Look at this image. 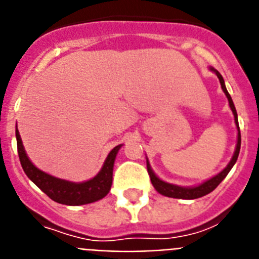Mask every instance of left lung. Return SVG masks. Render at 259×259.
<instances>
[{
    "label": "left lung",
    "mask_w": 259,
    "mask_h": 259,
    "mask_svg": "<svg viewBox=\"0 0 259 259\" xmlns=\"http://www.w3.org/2000/svg\"><path fill=\"white\" fill-rule=\"evenodd\" d=\"M210 70L213 71V73L218 75V78H219L220 84H222V90H223L224 94H226L227 99H228L229 107H231L233 116H235V122H236V126H237V132H238L237 145H236L235 154H233L232 159H231V161L228 163V165H227V167L224 168L222 172L218 173L217 176L211 177V179L207 180V181H204V183L201 184V185L193 186V188H184V186L173 185V184L165 183V181L160 180L159 177L156 176V175H155L154 170L151 169V165H150V163H148V160H147V172H148V175H150V179H151L152 185H154V188L156 189L157 193H160L161 195H165V197L179 198V199H195V198H201V197H203V195L208 194V193L212 192L213 189H217V186L219 185V184L222 183L224 179H226V176L229 173V170L232 169V167L235 165L236 160H237V157H238V154H240V147H241V134H240V127H238L237 112H236L235 104H233L231 95H229L228 91H227L226 84H224L223 76L220 75L219 71L215 70L213 67H210Z\"/></svg>",
    "instance_id": "1"
}]
</instances>
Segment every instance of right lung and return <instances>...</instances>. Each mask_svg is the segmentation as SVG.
<instances>
[{"instance_id":"1","label":"right lung","mask_w":259,"mask_h":259,"mask_svg":"<svg viewBox=\"0 0 259 259\" xmlns=\"http://www.w3.org/2000/svg\"><path fill=\"white\" fill-rule=\"evenodd\" d=\"M15 137H17L19 160H21L22 168L27 177L37 188L41 189V192L46 193L51 199L57 203L67 204V206H80V204L92 203V202L104 198L111 190L114 159L122 145L116 146L108 154L107 159L103 164V168L94 179L84 181V183H71V181L51 176L48 173L40 170L39 168H36L24 151L18 129H15Z\"/></svg>"}]
</instances>
